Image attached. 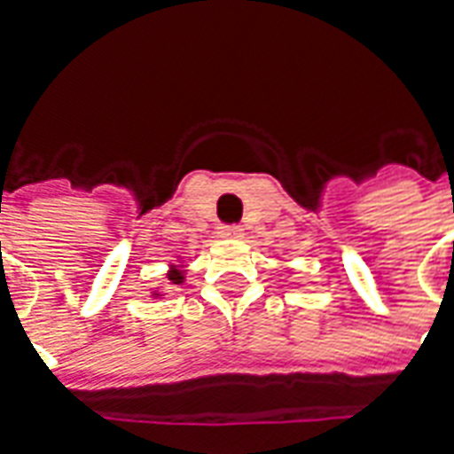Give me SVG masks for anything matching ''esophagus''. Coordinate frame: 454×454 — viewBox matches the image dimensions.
Here are the masks:
<instances>
[{"label": "esophagus", "mask_w": 454, "mask_h": 454, "mask_svg": "<svg viewBox=\"0 0 454 454\" xmlns=\"http://www.w3.org/2000/svg\"><path fill=\"white\" fill-rule=\"evenodd\" d=\"M221 233L226 235V238H233V240H238V238H242V228L240 226H223V231Z\"/></svg>", "instance_id": "obj_1"}]
</instances>
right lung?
<instances>
[{
  "label": "right lung",
  "mask_w": 454,
  "mask_h": 454,
  "mask_svg": "<svg viewBox=\"0 0 454 454\" xmlns=\"http://www.w3.org/2000/svg\"><path fill=\"white\" fill-rule=\"evenodd\" d=\"M167 280H169L171 285H184L185 283V266H184V259H181V256H178L176 263H169V270H167ZM151 294L155 299L164 297L162 290H153Z\"/></svg>",
  "instance_id": "add662e5"
}]
</instances>
